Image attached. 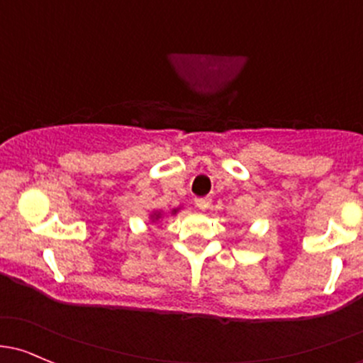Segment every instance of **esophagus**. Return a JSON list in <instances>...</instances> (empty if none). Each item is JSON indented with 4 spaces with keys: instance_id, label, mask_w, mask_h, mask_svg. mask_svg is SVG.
<instances>
[{
    "instance_id": "esophagus-1",
    "label": "esophagus",
    "mask_w": 363,
    "mask_h": 363,
    "mask_svg": "<svg viewBox=\"0 0 363 363\" xmlns=\"http://www.w3.org/2000/svg\"><path fill=\"white\" fill-rule=\"evenodd\" d=\"M211 198L208 196H201V198H194V205H196L200 211H207L208 207H211Z\"/></svg>"
}]
</instances>
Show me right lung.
Segmentation results:
<instances>
[{
	"label": "right lung",
	"mask_w": 363,
	"mask_h": 363,
	"mask_svg": "<svg viewBox=\"0 0 363 363\" xmlns=\"http://www.w3.org/2000/svg\"><path fill=\"white\" fill-rule=\"evenodd\" d=\"M177 212H179V208H174V211H172V216H174V213H177ZM160 217H162V212H155V213H152V216H151V219H152V220H158Z\"/></svg>",
	"instance_id": "1"
}]
</instances>
